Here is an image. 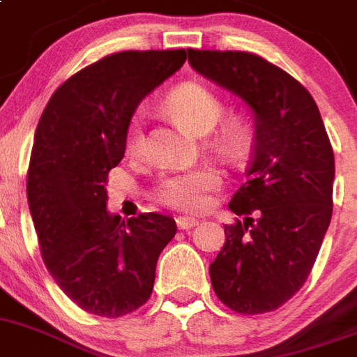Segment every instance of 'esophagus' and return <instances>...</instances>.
Masks as SVG:
<instances>
[{
	"label": "esophagus",
	"mask_w": 357,
	"mask_h": 357,
	"mask_svg": "<svg viewBox=\"0 0 357 357\" xmlns=\"http://www.w3.org/2000/svg\"><path fill=\"white\" fill-rule=\"evenodd\" d=\"M197 219L196 217H188V215H179L176 219V225H178L179 230H188V228H194L197 225Z\"/></svg>",
	"instance_id": "1"
}]
</instances>
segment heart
<instances>
[{"instance_id":"obj_1","label":"heart","mask_w":357,"mask_h":357,"mask_svg":"<svg viewBox=\"0 0 357 357\" xmlns=\"http://www.w3.org/2000/svg\"><path fill=\"white\" fill-rule=\"evenodd\" d=\"M169 109L196 132L212 131L222 116V102L215 93L199 82H187L170 93L167 98ZM246 138V127L241 120L226 122L221 131V142L228 149H238ZM145 145L144 116L136 114L127 129V151L140 153ZM221 178L210 167L185 170L167 176L156 187V197L161 203L181 210L197 212L208 204V194L217 188Z\"/></svg>"}]
</instances>
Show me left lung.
<instances>
[{"mask_svg": "<svg viewBox=\"0 0 357 357\" xmlns=\"http://www.w3.org/2000/svg\"><path fill=\"white\" fill-rule=\"evenodd\" d=\"M188 63L255 120L248 181L228 204L244 219L225 226V246L210 264L213 291L237 312H269L307 280L331 225L333 147L311 93L275 64L212 50H188Z\"/></svg>", "mask_w": 357, "mask_h": 357, "instance_id": "left-lung-1", "label": "left lung"}]
</instances>
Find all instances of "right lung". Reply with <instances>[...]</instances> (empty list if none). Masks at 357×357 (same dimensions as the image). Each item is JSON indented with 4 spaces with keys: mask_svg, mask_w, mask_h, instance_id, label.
I'll use <instances>...</instances> for the list:
<instances>
[{
    "mask_svg": "<svg viewBox=\"0 0 357 357\" xmlns=\"http://www.w3.org/2000/svg\"><path fill=\"white\" fill-rule=\"evenodd\" d=\"M185 61V50L107 55L59 86L37 123L26 196L41 255L68 298L91 314L119 318L144 305L176 235L169 215L109 213L105 185L136 107Z\"/></svg>",
    "mask_w": 357,
    "mask_h": 357,
    "instance_id": "obj_1",
    "label": "right lung"
}]
</instances>
